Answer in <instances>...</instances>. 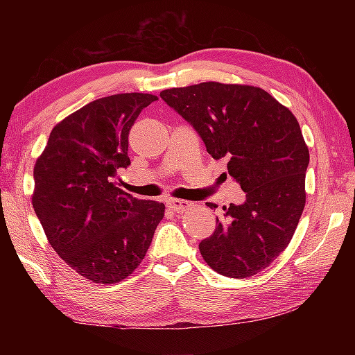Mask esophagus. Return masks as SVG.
<instances>
[{
    "label": "esophagus",
    "instance_id": "esophagus-1",
    "mask_svg": "<svg viewBox=\"0 0 355 355\" xmlns=\"http://www.w3.org/2000/svg\"><path fill=\"white\" fill-rule=\"evenodd\" d=\"M191 207L189 202L186 200H177V199H172L167 202V208L171 209V211H175V213H182L184 209H188Z\"/></svg>",
    "mask_w": 355,
    "mask_h": 355
}]
</instances>
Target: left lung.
<instances>
[{
    "instance_id": "8db88e82",
    "label": "left lung",
    "mask_w": 355,
    "mask_h": 355,
    "mask_svg": "<svg viewBox=\"0 0 355 355\" xmlns=\"http://www.w3.org/2000/svg\"><path fill=\"white\" fill-rule=\"evenodd\" d=\"M159 97L197 131L214 159L228 158V175L245 192L241 205L224 207L213 235L202 239L203 260L232 279L263 271L290 244L305 207L310 155L296 117L254 86L211 81Z\"/></svg>"
}]
</instances>
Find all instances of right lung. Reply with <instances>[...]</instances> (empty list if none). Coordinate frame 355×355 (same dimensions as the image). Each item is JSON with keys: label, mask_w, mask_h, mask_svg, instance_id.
Listing matches in <instances>:
<instances>
[{"label": "right lung", "mask_w": 355, "mask_h": 355, "mask_svg": "<svg viewBox=\"0 0 355 355\" xmlns=\"http://www.w3.org/2000/svg\"><path fill=\"white\" fill-rule=\"evenodd\" d=\"M150 94L98 98L58 123L34 167L33 207L58 255L95 284H116L144 260L164 203L119 189L128 135Z\"/></svg>", "instance_id": "right-lung-1"}]
</instances>
